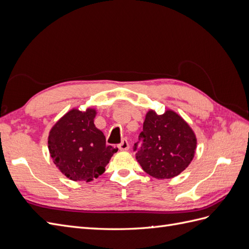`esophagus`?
Wrapping results in <instances>:
<instances>
[{
  "label": "esophagus",
  "mask_w": 249,
  "mask_h": 249,
  "mask_svg": "<svg viewBox=\"0 0 249 249\" xmlns=\"http://www.w3.org/2000/svg\"><path fill=\"white\" fill-rule=\"evenodd\" d=\"M118 148H119L120 150H127V149H129V148H130L129 141H127L126 139H124V140L118 144Z\"/></svg>",
  "instance_id": "1"
}]
</instances>
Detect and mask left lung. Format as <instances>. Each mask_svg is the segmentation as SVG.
I'll use <instances>...</instances> for the list:
<instances>
[{
    "instance_id": "1",
    "label": "left lung",
    "mask_w": 249,
    "mask_h": 249,
    "mask_svg": "<svg viewBox=\"0 0 249 249\" xmlns=\"http://www.w3.org/2000/svg\"><path fill=\"white\" fill-rule=\"evenodd\" d=\"M142 144L137 148L136 159L150 177L164 179L175 178L184 171L194 158L196 136L178 113L166 110L158 115L149 110L139 135Z\"/></svg>"
}]
</instances>
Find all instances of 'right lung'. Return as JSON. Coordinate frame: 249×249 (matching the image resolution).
<instances>
[{
	"label": "right lung",
	"mask_w": 249,
	"mask_h": 249,
	"mask_svg": "<svg viewBox=\"0 0 249 249\" xmlns=\"http://www.w3.org/2000/svg\"><path fill=\"white\" fill-rule=\"evenodd\" d=\"M96 110L71 109L52 127L48 146L53 162L71 180L90 182L105 171L118 148L106 145V137L94 125Z\"/></svg>",
	"instance_id": "1"
}]
</instances>
